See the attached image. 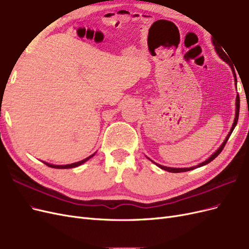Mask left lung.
<instances>
[{"mask_svg":"<svg viewBox=\"0 0 249 249\" xmlns=\"http://www.w3.org/2000/svg\"><path fill=\"white\" fill-rule=\"evenodd\" d=\"M216 46V44H215ZM215 49H216V51H217V53L218 54H219V56L221 57V59H223L225 62L227 63H229L230 65H231V71H232V73H233V77H235V82L237 83V79H236V72H235V70H233V66H232V63H231V60L229 59V57L227 56V54H225V53L222 51V49L221 48H219V47H215ZM239 111H240V97H239V94H237V99H236V117H235V120H233V124H232V126H231V131H230V133H229V135L227 136V138H225V140H224V142L222 143L221 144V146L218 148L216 152L211 156L209 159L207 160V161H205V162H202V163H200L199 165H197V166H194V167H189V168H171V167H166V166H162V165H159V164H157V163H155L154 161V163L157 165V166H159L160 168H162V169H164V170H167V171H169V172H184V171H189V170H192V169H195V168H197V167H200V166H203V165H207V164H209L211 161H213L215 158L219 155L221 152H222V149L224 148V146H225V144H227V142H228V140H229V138H230V136L231 135V133H232V131H233V129H235V126L237 125V123H238V118H239Z\"/></svg>","mask_w":249,"mask_h":249,"instance_id":"left-lung-1","label":"left lung"}]
</instances>
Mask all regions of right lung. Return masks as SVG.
<instances>
[{
	"label": "right lung",
	"mask_w": 249,
	"mask_h": 249,
	"mask_svg": "<svg viewBox=\"0 0 249 249\" xmlns=\"http://www.w3.org/2000/svg\"><path fill=\"white\" fill-rule=\"evenodd\" d=\"M93 155H91L90 157H88V158H86V159H84V160H82V161H80V162H77V163H72V164H69V165H53V164H49V163H46V162H43L44 164L46 165H48L49 167H52V168H59V169H64V168H72V167H77V166H79V165H81V164H83L84 162H86L88 159H90V158H91Z\"/></svg>",
	"instance_id": "add662e5"
}]
</instances>
